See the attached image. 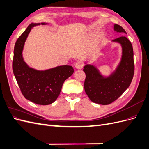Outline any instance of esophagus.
Instances as JSON below:
<instances>
[{
	"mask_svg": "<svg viewBox=\"0 0 149 149\" xmlns=\"http://www.w3.org/2000/svg\"><path fill=\"white\" fill-rule=\"evenodd\" d=\"M83 65L82 64V63L80 62V61L76 62L75 63H74V67L76 68V69H78V70L82 69L83 68Z\"/></svg>",
	"mask_w": 149,
	"mask_h": 149,
	"instance_id": "34e87169",
	"label": "esophagus"
}]
</instances>
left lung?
<instances>
[{"label": "left lung", "mask_w": 149, "mask_h": 149, "mask_svg": "<svg viewBox=\"0 0 149 149\" xmlns=\"http://www.w3.org/2000/svg\"><path fill=\"white\" fill-rule=\"evenodd\" d=\"M114 31L126 34L121 26L115 24ZM112 42L120 44L123 49L120 63L116 70L107 77L102 76L97 68L86 65L83 71L86 74L84 90L90 100L102 105H107L116 101L127 89L132 82L134 73V52L131 43L125 36Z\"/></svg>", "instance_id": "1"}]
</instances>
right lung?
<instances>
[{"label":"right lung","instance_id":"obj_1","mask_svg":"<svg viewBox=\"0 0 149 149\" xmlns=\"http://www.w3.org/2000/svg\"><path fill=\"white\" fill-rule=\"evenodd\" d=\"M40 24H31L15 45L12 69L21 92L24 96L31 102L40 105H48L55 102L65 81L74 73L71 66L63 65L44 71L30 68L22 56L25 42L31 29Z\"/></svg>","mask_w":149,"mask_h":149}]
</instances>
